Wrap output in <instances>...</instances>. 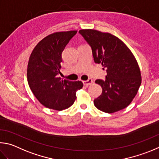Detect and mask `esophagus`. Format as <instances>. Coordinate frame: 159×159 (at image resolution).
<instances>
[{"mask_svg": "<svg viewBox=\"0 0 159 159\" xmlns=\"http://www.w3.org/2000/svg\"><path fill=\"white\" fill-rule=\"evenodd\" d=\"M93 83V80L92 79H89L88 80H86V81H83V84L84 86H89L91 85Z\"/></svg>", "mask_w": 159, "mask_h": 159, "instance_id": "34e87169", "label": "esophagus"}]
</instances>
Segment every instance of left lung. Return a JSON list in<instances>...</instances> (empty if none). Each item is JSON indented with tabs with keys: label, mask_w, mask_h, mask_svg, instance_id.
I'll use <instances>...</instances> for the list:
<instances>
[{
	"label": "left lung",
	"mask_w": 159,
	"mask_h": 159,
	"mask_svg": "<svg viewBox=\"0 0 159 159\" xmlns=\"http://www.w3.org/2000/svg\"><path fill=\"white\" fill-rule=\"evenodd\" d=\"M79 33L91 46L95 63L106 68L105 80H96L102 94L93 101L98 110L114 113L129 106L141 84L140 70L134 55L120 39L109 33L82 29Z\"/></svg>",
	"instance_id": "left-lung-1"
}]
</instances>
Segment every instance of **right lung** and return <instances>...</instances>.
<instances>
[{"label":"right lung","instance_id":"right-lung-1","mask_svg":"<svg viewBox=\"0 0 159 159\" xmlns=\"http://www.w3.org/2000/svg\"><path fill=\"white\" fill-rule=\"evenodd\" d=\"M77 30L56 32L46 36L33 49L27 68L30 90L44 107L56 110L67 109L74 103L81 81L72 82L58 77L61 54Z\"/></svg>","mask_w":159,"mask_h":159}]
</instances>
